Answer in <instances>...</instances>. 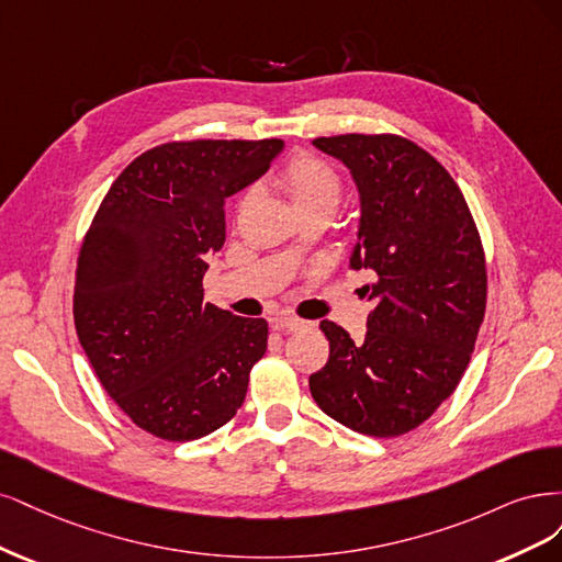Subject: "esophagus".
Here are the masks:
<instances>
[{
	"label": "esophagus",
	"mask_w": 562,
	"mask_h": 562,
	"mask_svg": "<svg viewBox=\"0 0 562 562\" xmlns=\"http://www.w3.org/2000/svg\"><path fill=\"white\" fill-rule=\"evenodd\" d=\"M276 327L284 329V331H301L305 327H311V324H307L305 319L294 317V315H280V317H276Z\"/></svg>",
	"instance_id": "1"
}]
</instances>
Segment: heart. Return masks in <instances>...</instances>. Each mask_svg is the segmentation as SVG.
<instances>
[{
	"label": "heart",
	"mask_w": 562,
	"mask_h": 562,
	"mask_svg": "<svg viewBox=\"0 0 562 562\" xmlns=\"http://www.w3.org/2000/svg\"><path fill=\"white\" fill-rule=\"evenodd\" d=\"M280 189L289 195L296 212L307 210H331L340 198V179L327 162L299 154L286 162V168L278 177Z\"/></svg>",
	"instance_id": "1"
}]
</instances>
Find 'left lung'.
<instances>
[{
    "label": "left lung",
    "instance_id": "obj_1",
    "mask_svg": "<svg viewBox=\"0 0 562 562\" xmlns=\"http://www.w3.org/2000/svg\"><path fill=\"white\" fill-rule=\"evenodd\" d=\"M359 193L350 268H369L373 311L355 342L324 319L329 361L311 375L317 406L359 434L400 437L456 392L485 315V257L456 179L400 135L317 137Z\"/></svg>",
    "mask_w": 562,
    "mask_h": 562
}]
</instances>
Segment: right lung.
I'll use <instances>...</instances> for the list:
<instances>
[{
	"label": "right lung",
	"instance_id": "add662e5",
	"mask_svg": "<svg viewBox=\"0 0 562 562\" xmlns=\"http://www.w3.org/2000/svg\"><path fill=\"white\" fill-rule=\"evenodd\" d=\"M282 139L168 142L144 151L106 191L77 263L81 348L116 406L166 441L201 439L245 402L266 352V319L203 296L224 247V203L282 151Z\"/></svg>",
	"mask_w": 562,
	"mask_h": 562
}]
</instances>
